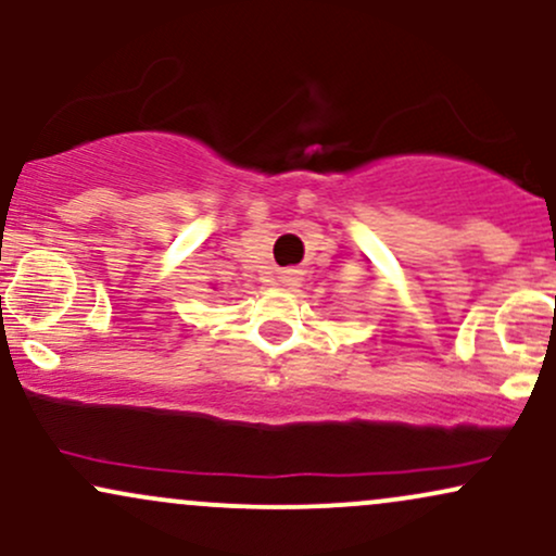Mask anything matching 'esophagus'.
<instances>
[{"label":"esophagus","instance_id":"esophagus-1","mask_svg":"<svg viewBox=\"0 0 556 556\" xmlns=\"http://www.w3.org/2000/svg\"><path fill=\"white\" fill-rule=\"evenodd\" d=\"M285 282H287V285H295V277H290V279H285Z\"/></svg>","mask_w":556,"mask_h":556}]
</instances>
